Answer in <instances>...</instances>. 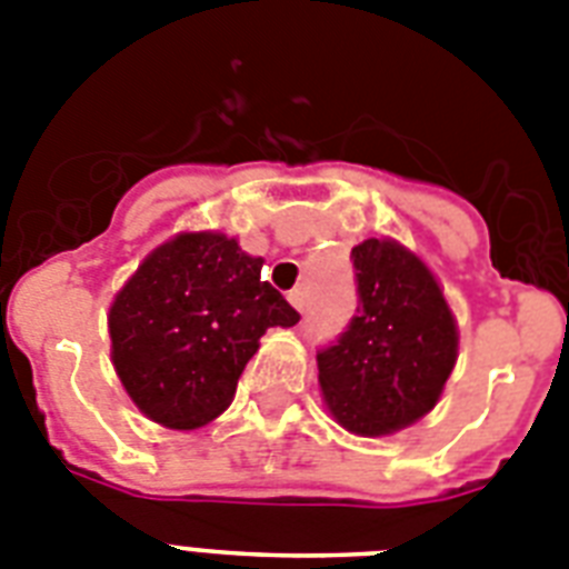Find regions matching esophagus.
I'll use <instances>...</instances> for the list:
<instances>
[{"instance_id": "34e87169", "label": "esophagus", "mask_w": 569, "mask_h": 569, "mask_svg": "<svg viewBox=\"0 0 569 569\" xmlns=\"http://www.w3.org/2000/svg\"><path fill=\"white\" fill-rule=\"evenodd\" d=\"M303 298H307V295H303L301 289H292V292H289V303H292L298 312H303Z\"/></svg>"}]
</instances>
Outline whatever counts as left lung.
Wrapping results in <instances>:
<instances>
[{
    "label": "left lung",
    "mask_w": 569,
    "mask_h": 569,
    "mask_svg": "<svg viewBox=\"0 0 569 569\" xmlns=\"http://www.w3.org/2000/svg\"><path fill=\"white\" fill-rule=\"evenodd\" d=\"M360 307L316 357L330 416L357 437L410 428L440 401L458 363V321L433 271L396 239L351 250Z\"/></svg>",
    "instance_id": "obj_1"
}]
</instances>
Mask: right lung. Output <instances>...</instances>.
<instances>
[{
    "label": "right lung",
    "instance_id": "obj_1",
    "mask_svg": "<svg viewBox=\"0 0 569 569\" xmlns=\"http://www.w3.org/2000/svg\"><path fill=\"white\" fill-rule=\"evenodd\" d=\"M223 232H177L150 250L109 307L111 363L132 405L173 431H194L230 407L268 328L298 312Z\"/></svg>",
    "mask_w": 569,
    "mask_h": 569
}]
</instances>
